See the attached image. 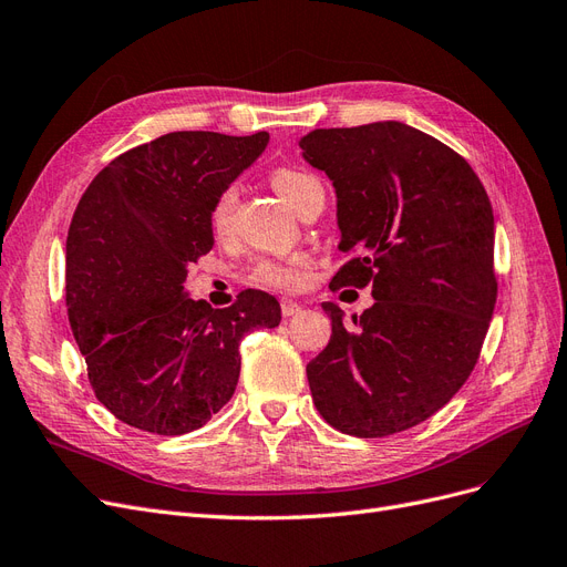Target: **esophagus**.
Masks as SVG:
<instances>
[{
  "label": "esophagus",
  "instance_id": "1",
  "mask_svg": "<svg viewBox=\"0 0 567 567\" xmlns=\"http://www.w3.org/2000/svg\"><path fill=\"white\" fill-rule=\"evenodd\" d=\"M280 308H282V316H285V318L297 316V312L301 310V306H299L297 301H291V299H282V301H280Z\"/></svg>",
  "mask_w": 567,
  "mask_h": 567
}]
</instances>
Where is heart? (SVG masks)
<instances>
[{"instance_id": "1", "label": "heart", "mask_w": 567, "mask_h": 567, "mask_svg": "<svg viewBox=\"0 0 567 567\" xmlns=\"http://www.w3.org/2000/svg\"><path fill=\"white\" fill-rule=\"evenodd\" d=\"M270 184L280 194V198L295 209L301 207V203L308 198L310 192H316V188L322 186L318 177L297 171V167H278V171L270 175ZM236 203H238L236 184L226 186L224 192H219V196L215 198L213 209H209V224H213L217 234L228 230L230 219H234V213H236ZM308 268H310V259L303 255H291L285 259H259L249 268L247 280L251 285L268 287V289L295 291L308 282Z\"/></svg>"}]
</instances>
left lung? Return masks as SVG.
<instances>
[{
	"instance_id": "left-lung-1",
	"label": "left lung",
	"mask_w": 567,
	"mask_h": 567,
	"mask_svg": "<svg viewBox=\"0 0 567 567\" xmlns=\"http://www.w3.org/2000/svg\"><path fill=\"white\" fill-rule=\"evenodd\" d=\"M303 158L337 188L331 289L375 303L348 329L337 303L327 348L306 367L320 415L343 434L388 436L427 421L465 385L497 299L495 219L484 184L451 146L400 121L318 128Z\"/></svg>"
}]
</instances>
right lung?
I'll return each mask as SVG.
<instances>
[{"label":"right lung","instance_id":"right-lung-1","mask_svg":"<svg viewBox=\"0 0 567 567\" xmlns=\"http://www.w3.org/2000/svg\"><path fill=\"white\" fill-rule=\"evenodd\" d=\"M266 144L264 131L167 133L116 156L81 196L68 316L97 402L121 423L163 436L203 427L234 396L245 333L280 324L266 291L215 310L184 289L188 264L215 245V198Z\"/></svg>","mask_w":567,"mask_h":567}]
</instances>
